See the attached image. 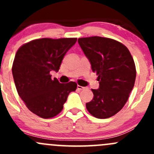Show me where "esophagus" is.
<instances>
[{
    "label": "esophagus",
    "instance_id": "obj_1",
    "mask_svg": "<svg viewBox=\"0 0 154 154\" xmlns=\"http://www.w3.org/2000/svg\"><path fill=\"white\" fill-rule=\"evenodd\" d=\"M85 88V87H83L81 86H77V89L79 90V91H81V90H83Z\"/></svg>",
    "mask_w": 154,
    "mask_h": 154
}]
</instances>
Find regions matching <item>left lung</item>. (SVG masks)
<instances>
[{
	"instance_id": "left-lung-1",
	"label": "left lung",
	"mask_w": 154,
	"mask_h": 154,
	"mask_svg": "<svg viewBox=\"0 0 154 154\" xmlns=\"http://www.w3.org/2000/svg\"><path fill=\"white\" fill-rule=\"evenodd\" d=\"M78 43L97 75L98 89L86 103L88 112L97 119H108L127 103L134 86L136 70L128 48L122 43L100 36L78 38Z\"/></svg>"
}]
</instances>
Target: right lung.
Masks as SVG:
<instances>
[{
	"label": "right lung",
	"instance_id": "add662e5",
	"mask_svg": "<svg viewBox=\"0 0 154 154\" xmlns=\"http://www.w3.org/2000/svg\"><path fill=\"white\" fill-rule=\"evenodd\" d=\"M77 38H38L18 48L12 71L18 95L29 111L42 119H51L63 110L75 82L60 83L51 78V71H58L67 51Z\"/></svg>",
	"mask_w": 154,
	"mask_h": 154
}]
</instances>
